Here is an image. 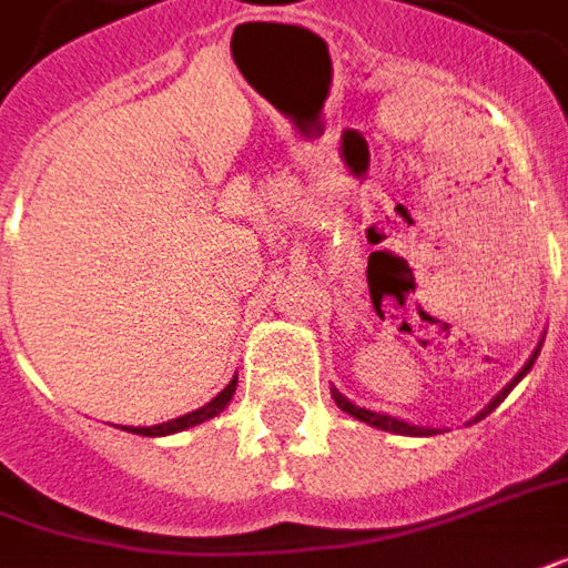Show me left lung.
Returning <instances> with one entry per match:
<instances>
[{"label": "left lung", "instance_id": "left-lung-1", "mask_svg": "<svg viewBox=\"0 0 568 568\" xmlns=\"http://www.w3.org/2000/svg\"><path fill=\"white\" fill-rule=\"evenodd\" d=\"M541 345H544V342H538V348L531 351V357L526 361V366H523V369H519V373H516V376H513V379L507 382V385H504V388H500V392H497V395L491 397L488 404H485V410H478V414L473 416L469 423H478L481 416L491 414L497 404H500L504 397L510 395L513 385H516V382L526 376L528 369H531V364H535V357L541 354ZM333 397H335V404H338V407H342L345 414L354 416V419H361V423H366V426H373V429L392 432V435H410V438H426V435H438V432H442V429H432V426H416V423H407V419H400V416H388V414H376V410H366V407H361V404L348 400V397L342 395L338 388H333Z\"/></svg>", "mask_w": 568, "mask_h": 568}]
</instances>
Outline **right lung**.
<instances>
[{
  "instance_id": "1",
  "label": "right lung",
  "mask_w": 568,
  "mask_h": 568,
  "mask_svg": "<svg viewBox=\"0 0 568 568\" xmlns=\"http://www.w3.org/2000/svg\"><path fill=\"white\" fill-rule=\"evenodd\" d=\"M235 382H239V376H233V379H230V385H226V388H223L217 397H211V400H207L204 407L192 410V414L176 416V419H168V423H158V426H121V429L133 432V435H145V438H161V435H173V432L192 429V426H199V423H207V419H214V416L226 410V404H230V400H233V395H235Z\"/></svg>"
}]
</instances>
